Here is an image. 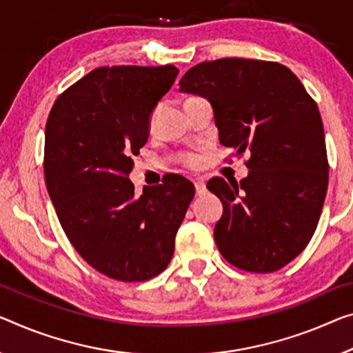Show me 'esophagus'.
<instances>
[{
	"label": "esophagus",
	"mask_w": 353,
	"mask_h": 353,
	"mask_svg": "<svg viewBox=\"0 0 353 353\" xmlns=\"http://www.w3.org/2000/svg\"><path fill=\"white\" fill-rule=\"evenodd\" d=\"M194 186H195V192H197V195H203L205 192H207V184H205L202 178H197V180L194 181Z\"/></svg>",
	"instance_id": "34e87169"
}]
</instances>
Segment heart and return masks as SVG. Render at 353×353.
Returning a JSON list of instances; mask_svg holds the SVG:
<instances>
[{"label": "heart", "mask_w": 353, "mask_h": 353, "mask_svg": "<svg viewBox=\"0 0 353 353\" xmlns=\"http://www.w3.org/2000/svg\"><path fill=\"white\" fill-rule=\"evenodd\" d=\"M178 161H180L183 165L189 167V169H195V167L200 165V158L194 153H180L178 154Z\"/></svg>", "instance_id": "obj_1"}]
</instances>
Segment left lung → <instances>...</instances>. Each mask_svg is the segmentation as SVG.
<instances>
[{
	"mask_svg": "<svg viewBox=\"0 0 353 353\" xmlns=\"http://www.w3.org/2000/svg\"><path fill=\"white\" fill-rule=\"evenodd\" d=\"M180 91L207 97L219 142L235 150L249 175L214 176L208 189L224 213L214 227L219 252L249 273L292 262L316 232L328 188L323 124L316 101L284 64L221 58L195 64Z\"/></svg>",
	"mask_w": 353,
	"mask_h": 353,
	"instance_id": "1",
	"label": "left lung"
}]
</instances>
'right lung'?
<instances>
[{
	"label": "right lung",
	"mask_w": 353,
	"mask_h": 353,
	"mask_svg": "<svg viewBox=\"0 0 353 353\" xmlns=\"http://www.w3.org/2000/svg\"><path fill=\"white\" fill-rule=\"evenodd\" d=\"M178 75L165 66H104L58 96L46 124L44 175L64 233L108 278L142 283L170 263L194 184L172 173L134 195L132 156Z\"/></svg>",
	"instance_id": "right-lung-1"
}]
</instances>
